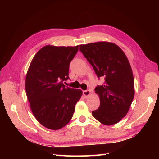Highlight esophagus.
Segmentation results:
<instances>
[{
  "mask_svg": "<svg viewBox=\"0 0 159 159\" xmlns=\"http://www.w3.org/2000/svg\"><path fill=\"white\" fill-rule=\"evenodd\" d=\"M91 93V91L89 90H85L83 91V94L86 98H88Z\"/></svg>",
  "mask_w": 159,
  "mask_h": 159,
  "instance_id": "esophagus-1",
  "label": "esophagus"
}]
</instances>
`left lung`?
<instances>
[{"mask_svg": "<svg viewBox=\"0 0 159 159\" xmlns=\"http://www.w3.org/2000/svg\"><path fill=\"white\" fill-rule=\"evenodd\" d=\"M80 50L99 78L105 80L95 92L100 105L93 116L105 125L119 122L127 115L134 98V78L131 65L120 48L111 42H99L80 46Z\"/></svg>", "mask_w": 159, "mask_h": 159, "instance_id": "8db88e82", "label": "left lung"}]
</instances>
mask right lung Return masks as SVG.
<instances>
[{
  "label": "right lung",
  "instance_id": "obj_1",
  "mask_svg": "<svg viewBox=\"0 0 159 159\" xmlns=\"http://www.w3.org/2000/svg\"><path fill=\"white\" fill-rule=\"evenodd\" d=\"M76 46L48 45L38 51L26 76V92L32 112L43 126L57 130L68 124L82 91L66 86Z\"/></svg>",
  "mask_w": 159,
  "mask_h": 159
}]
</instances>
